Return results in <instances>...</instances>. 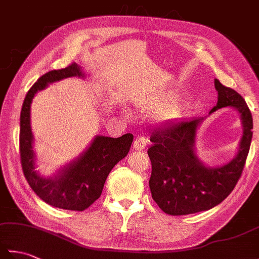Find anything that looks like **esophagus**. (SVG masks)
Wrapping results in <instances>:
<instances>
[{"label":"esophagus","mask_w":259,"mask_h":259,"mask_svg":"<svg viewBox=\"0 0 259 259\" xmlns=\"http://www.w3.org/2000/svg\"><path fill=\"white\" fill-rule=\"evenodd\" d=\"M147 142H148V138L146 136H138L134 142V148L136 150L145 149Z\"/></svg>","instance_id":"1"}]
</instances>
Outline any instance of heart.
<instances>
[{"mask_svg": "<svg viewBox=\"0 0 259 259\" xmlns=\"http://www.w3.org/2000/svg\"><path fill=\"white\" fill-rule=\"evenodd\" d=\"M162 101H144L140 103V109L144 112H150V111H157L162 108Z\"/></svg>", "mask_w": 259, "mask_h": 259, "instance_id": "heart-1", "label": "heart"}]
</instances>
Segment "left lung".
Segmentation results:
<instances>
[{
	"label": "left lung",
	"instance_id": "8db88e82",
	"mask_svg": "<svg viewBox=\"0 0 259 259\" xmlns=\"http://www.w3.org/2000/svg\"><path fill=\"white\" fill-rule=\"evenodd\" d=\"M218 101L211 112L225 107L237 109L244 134L238 155L219 168H207L195 155V137L202 119L169 122L153 131L148 149L151 161L149 187L152 199L168 214L184 216L208 210L232 192L243 174L252 137V117L245 99L237 91L214 79Z\"/></svg>",
	"mask_w": 259,
	"mask_h": 259
}]
</instances>
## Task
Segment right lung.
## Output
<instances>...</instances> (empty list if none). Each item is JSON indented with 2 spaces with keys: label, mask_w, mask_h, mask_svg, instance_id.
Returning <instances> with one entry per match:
<instances>
[{
  "label": "right lung",
  "mask_w": 259,
  "mask_h": 259,
  "mask_svg": "<svg viewBox=\"0 0 259 259\" xmlns=\"http://www.w3.org/2000/svg\"><path fill=\"white\" fill-rule=\"evenodd\" d=\"M75 75L83 74L79 65L71 63L67 68L43 74L27 91L20 118V158L25 179L43 201L65 210L83 211L101 196L108 175L121 159L128 155L134 136L125 134L119 138L98 136L89 149L56 178H41L34 171L30 124L32 99L36 91L45 89L50 82Z\"/></svg>",
  "instance_id": "1"
}]
</instances>
